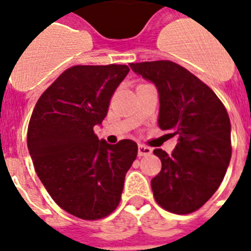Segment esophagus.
<instances>
[{"mask_svg": "<svg viewBox=\"0 0 251 251\" xmlns=\"http://www.w3.org/2000/svg\"><path fill=\"white\" fill-rule=\"evenodd\" d=\"M152 153V149L145 145H138V156H150Z\"/></svg>", "mask_w": 251, "mask_h": 251, "instance_id": "obj_1", "label": "esophagus"}]
</instances>
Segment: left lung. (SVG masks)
<instances>
[{"instance_id":"1","label":"left lung","mask_w":251,"mask_h":251,"mask_svg":"<svg viewBox=\"0 0 251 251\" xmlns=\"http://www.w3.org/2000/svg\"><path fill=\"white\" fill-rule=\"evenodd\" d=\"M158 90V127L176 136L171 155L161 149V171L151 180L155 201L176 215L204 204L221 185L231 158V124L227 110L213 90L171 61L130 63Z\"/></svg>"}]
</instances>
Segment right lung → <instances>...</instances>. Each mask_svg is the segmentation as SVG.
Masks as SVG:
<instances>
[{
	"instance_id": "obj_1",
	"label": "right lung",
	"mask_w": 251,
	"mask_h": 251,
	"mask_svg": "<svg viewBox=\"0 0 251 251\" xmlns=\"http://www.w3.org/2000/svg\"><path fill=\"white\" fill-rule=\"evenodd\" d=\"M128 72L126 64L67 68L30 118L27 149L36 174L53 201L81 220H100L117 208L137 157L132 140L109 145L94 132Z\"/></svg>"
}]
</instances>
